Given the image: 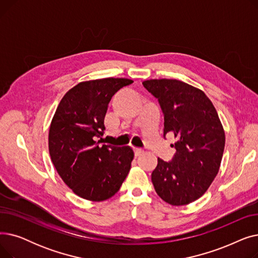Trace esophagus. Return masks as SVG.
<instances>
[{
  "instance_id": "34e87169",
  "label": "esophagus",
  "mask_w": 258,
  "mask_h": 258,
  "mask_svg": "<svg viewBox=\"0 0 258 258\" xmlns=\"http://www.w3.org/2000/svg\"><path fill=\"white\" fill-rule=\"evenodd\" d=\"M134 153H135V157H139V156H141V155L144 153V151L139 150V148H135Z\"/></svg>"
}]
</instances>
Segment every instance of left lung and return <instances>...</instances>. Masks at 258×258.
<instances>
[{
  "label": "left lung",
  "mask_w": 258,
  "mask_h": 258,
  "mask_svg": "<svg viewBox=\"0 0 258 258\" xmlns=\"http://www.w3.org/2000/svg\"><path fill=\"white\" fill-rule=\"evenodd\" d=\"M142 84L163 111L164 136L177 139L170 162L158 158L152 173L155 190L172 206L190 204L207 191L220 170L225 132L218 112L204 92L184 81L163 78Z\"/></svg>",
  "instance_id": "1"
}]
</instances>
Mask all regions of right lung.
Segmentation results:
<instances>
[{
    "instance_id": "right-lung-1",
    "label": "right lung",
    "mask_w": 258,
    "mask_h": 258,
    "mask_svg": "<svg viewBox=\"0 0 258 258\" xmlns=\"http://www.w3.org/2000/svg\"><path fill=\"white\" fill-rule=\"evenodd\" d=\"M127 78H102L79 83L68 91L49 130V153L61 180L78 197L101 202L120 189L131 169L130 146L99 145L108 102Z\"/></svg>"
}]
</instances>
